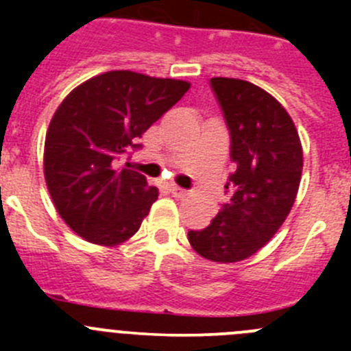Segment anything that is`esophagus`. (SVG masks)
Here are the masks:
<instances>
[{
	"label": "esophagus",
	"instance_id": "34e87169",
	"mask_svg": "<svg viewBox=\"0 0 351 351\" xmlns=\"http://www.w3.org/2000/svg\"><path fill=\"white\" fill-rule=\"evenodd\" d=\"M169 192H171V195L176 197V198H186V197H189V192H186V190L180 189V186H176V185H169Z\"/></svg>",
	"mask_w": 351,
	"mask_h": 351
}]
</instances>
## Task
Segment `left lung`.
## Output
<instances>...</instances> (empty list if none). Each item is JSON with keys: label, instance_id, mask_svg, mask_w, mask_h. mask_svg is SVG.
Masks as SVG:
<instances>
[{"label": "left lung", "instance_id": "left-lung-1", "mask_svg": "<svg viewBox=\"0 0 351 351\" xmlns=\"http://www.w3.org/2000/svg\"><path fill=\"white\" fill-rule=\"evenodd\" d=\"M212 90L231 134L234 173L228 204L189 241L205 260L236 263L270 241L299 190L302 144L293 120L270 93L236 77H212Z\"/></svg>", "mask_w": 351, "mask_h": 351}]
</instances>
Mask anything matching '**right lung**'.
<instances>
[{
  "mask_svg": "<svg viewBox=\"0 0 351 351\" xmlns=\"http://www.w3.org/2000/svg\"><path fill=\"white\" fill-rule=\"evenodd\" d=\"M189 88V81L108 71L62 100L45 136L44 176L56 210L77 236L117 246L139 231L158 189L119 161Z\"/></svg>",
  "mask_w": 351,
  "mask_h": 351,
  "instance_id": "obj_1",
  "label": "right lung"
}]
</instances>
